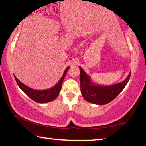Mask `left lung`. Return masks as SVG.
Instances as JSON below:
<instances>
[{"mask_svg": "<svg viewBox=\"0 0 146 146\" xmlns=\"http://www.w3.org/2000/svg\"><path fill=\"white\" fill-rule=\"evenodd\" d=\"M80 91L83 98L88 102L97 105H104L115 99L119 95L130 78L131 71L122 82L110 86L99 85L93 82L91 76L81 67Z\"/></svg>", "mask_w": 146, "mask_h": 146, "instance_id": "1", "label": "left lung"}]
</instances>
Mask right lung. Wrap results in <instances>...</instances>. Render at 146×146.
<instances>
[{
  "instance_id": "right-lung-1",
  "label": "right lung",
  "mask_w": 146,
  "mask_h": 146,
  "mask_svg": "<svg viewBox=\"0 0 146 146\" xmlns=\"http://www.w3.org/2000/svg\"><path fill=\"white\" fill-rule=\"evenodd\" d=\"M69 69H70V67H68L66 69L60 80L58 81L55 86H54L53 88L45 90H34V89L29 88L23 82H21L15 75L14 77L15 78L19 87L27 96H28L32 100L38 103H47L54 100L58 96L59 93L61 90L62 84L64 77H65Z\"/></svg>"
}]
</instances>
